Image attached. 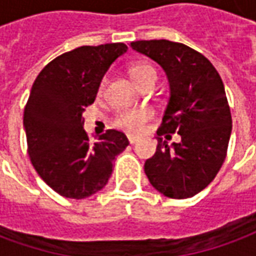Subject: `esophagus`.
Segmentation results:
<instances>
[{"instance_id":"1","label":"esophagus","mask_w":256,"mask_h":256,"mask_svg":"<svg viewBox=\"0 0 256 256\" xmlns=\"http://www.w3.org/2000/svg\"><path fill=\"white\" fill-rule=\"evenodd\" d=\"M138 140H139V138H138V136H132V135L128 136V142H130V144H135Z\"/></svg>"}]
</instances>
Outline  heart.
Masks as SVG:
<instances>
[{
	"instance_id": "obj_1",
	"label": "heart",
	"mask_w": 256,
	"mask_h": 256,
	"mask_svg": "<svg viewBox=\"0 0 256 256\" xmlns=\"http://www.w3.org/2000/svg\"><path fill=\"white\" fill-rule=\"evenodd\" d=\"M130 76L136 83L142 86L148 79L156 78V70L150 64H135L130 68ZM105 80H102L100 91L105 87ZM152 117V112L148 109H128L117 113L114 117V126L130 134H139L144 130L147 121Z\"/></svg>"
}]
</instances>
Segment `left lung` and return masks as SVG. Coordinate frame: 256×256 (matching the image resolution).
I'll return each instance as SVG.
<instances>
[{"mask_svg": "<svg viewBox=\"0 0 256 256\" xmlns=\"http://www.w3.org/2000/svg\"><path fill=\"white\" fill-rule=\"evenodd\" d=\"M130 48L161 65L170 88L146 176L165 196H194L214 180L226 156L232 117L222 80L203 54L186 44L154 39L130 42ZM174 132L182 136L178 144L160 138Z\"/></svg>", "mask_w": 256, "mask_h": 256, "instance_id": "left-lung-1", "label": "left lung"}]
</instances>
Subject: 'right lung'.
<instances>
[{
    "mask_svg": "<svg viewBox=\"0 0 256 256\" xmlns=\"http://www.w3.org/2000/svg\"><path fill=\"white\" fill-rule=\"evenodd\" d=\"M126 44L82 46L61 54L35 79L24 109L28 156L52 190L69 199L94 195L109 182L126 136L108 130L92 143L83 112L95 100L104 76Z\"/></svg>",
    "mask_w": 256,
    "mask_h": 256,
    "instance_id": "add662e5",
    "label": "right lung"
}]
</instances>
